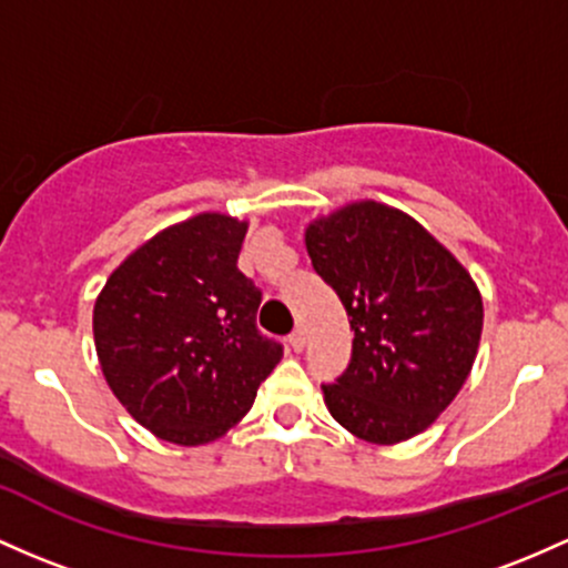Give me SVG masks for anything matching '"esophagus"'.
<instances>
[{
	"instance_id": "34e87169",
	"label": "esophagus",
	"mask_w": 568,
	"mask_h": 568,
	"mask_svg": "<svg viewBox=\"0 0 568 568\" xmlns=\"http://www.w3.org/2000/svg\"><path fill=\"white\" fill-rule=\"evenodd\" d=\"M304 342H307V332H304V328H302V326H298V328H294V334H291V336H288V345H291V347H294V351L298 353V351H304Z\"/></svg>"
}]
</instances>
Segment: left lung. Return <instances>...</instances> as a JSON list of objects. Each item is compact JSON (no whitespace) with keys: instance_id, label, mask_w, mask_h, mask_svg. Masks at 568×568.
Returning a JSON list of instances; mask_svg holds the SVG:
<instances>
[{"instance_id":"8db88e82","label":"left lung","mask_w":568,"mask_h":568,"mask_svg":"<svg viewBox=\"0 0 568 568\" xmlns=\"http://www.w3.org/2000/svg\"><path fill=\"white\" fill-rule=\"evenodd\" d=\"M304 245L355 334L347 369L323 385L328 413L375 445L426 432L477 358L483 296L471 274L415 217L372 199L317 217Z\"/></svg>"}]
</instances>
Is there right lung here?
Instances as JSON below:
<instances>
[{
	"label": "right lung",
	"mask_w": 568,
	"mask_h": 568,
	"mask_svg": "<svg viewBox=\"0 0 568 568\" xmlns=\"http://www.w3.org/2000/svg\"><path fill=\"white\" fill-rule=\"evenodd\" d=\"M247 223L202 213L148 240L93 304L118 402L159 439L207 445L234 428L283 345L255 328L261 291L236 270Z\"/></svg>",
	"instance_id": "obj_1"
}]
</instances>
